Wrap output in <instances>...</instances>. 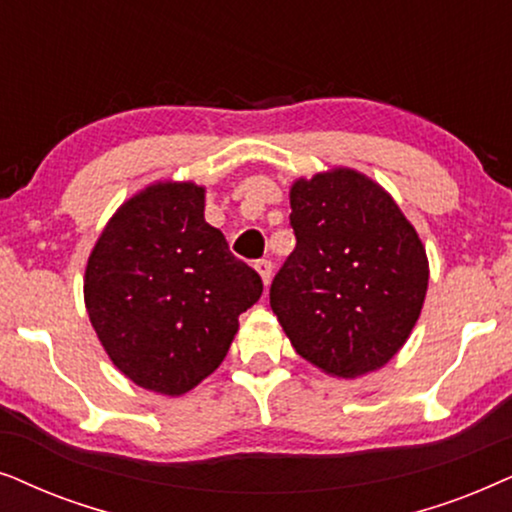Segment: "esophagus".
Here are the masks:
<instances>
[{
    "mask_svg": "<svg viewBox=\"0 0 512 512\" xmlns=\"http://www.w3.org/2000/svg\"><path fill=\"white\" fill-rule=\"evenodd\" d=\"M255 271L260 274L264 288H267V285L271 283V274H274V264H271L269 260H260V262H255Z\"/></svg>",
    "mask_w": 512,
    "mask_h": 512,
    "instance_id": "1",
    "label": "esophagus"
}]
</instances>
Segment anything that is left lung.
Listing matches in <instances>:
<instances>
[{"instance_id":"obj_1","label":"left lung","mask_w":512,"mask_h":512,"mask_svg":"<svg viewBox=\"0 0 512 512\" xmlns=\"http://www.w3.org/2000/svg\"><path fill=\"white\" fill-rule=\"evenodd\" d=\"M297 245L271 283V309L320 372L356 379L403 349L428 290L417 229L379 182L353 168L290 187Z\"/></svg>"}]
</instances>
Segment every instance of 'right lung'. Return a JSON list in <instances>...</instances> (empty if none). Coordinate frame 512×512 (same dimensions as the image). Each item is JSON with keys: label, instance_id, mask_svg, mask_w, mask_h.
<instances>
[{"label": "right lung", "instance_id": "right-lung-1", "mask_svg": "<svg viewBox=\"0 0 512 512\" xmlns=\"http://www.w3.org/2000/svg\"><path fill=\"white\" fill-rule=\"evenodd\" d=\"M206 187L154 182L109 217L84 276L102 349L147 391L182 395L213 374L262 278L203 217Z\"/></svg>", "mask_w": 512, "mask_h": 512}]
</instances>
